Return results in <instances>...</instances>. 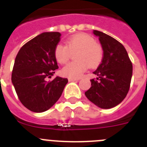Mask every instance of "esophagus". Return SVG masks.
I'll return each instance as SVG.
<instances>
[{"label": "esophagus", "mask_w": 147, "mask_h": 147, "mask_svg": "<svg viewBox=\"0 0 147 147\" xmlns=\"http://www.w3.org/2000/svg\"><path fill=\"white\" fill-rule=\"evenodd\" d=\"M78 79H73V78H69L68 79V81L69 82H74V81H78Z\"/></svg>", "instance_id": "34e87169"}]
</instances>
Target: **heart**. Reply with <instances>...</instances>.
<instances>
[{
  "mask_svg": "<svg viewBox=\"0 0 147 147\" xmlns=\"http://www.w3.org/2000/svg\"><path fill=\"white\" fill-rule=\"evenodd\" d=\"M78 51L76 55V62H73L65 66L62 70L64 76L73 79L80 78L88 69L96 67L103 59V50L101 45L96 43L94 39L81 33L69 37L66 45L59 43L54 50L55 58L59 64H65L71 58V53Z\"/></svg>",
  "mask_w": 147,
  "mask_h": 147,
  "instance_id": "b5f03b06",
  "label": "heart"
}]
</instances>
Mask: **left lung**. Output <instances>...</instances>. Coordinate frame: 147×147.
<instances>
[{"label": "left lung", "instance_id": "obj_1", "mask_svg": "<svg viewBox=\"0 0 147 147\" xmlns=\"http://www.w3.org/2000/svg\"><path fill=\"white\" fill-rule=\"evenodd\" d=\"M103 49V59L93 72L98 76L91 80V85L85 93L87 98L102 109L117 106L129 91L132 64L121 43L109 35L93 30Z\"/></svg>", "mask_w": 147, "mask_h": 147}]
</instances>
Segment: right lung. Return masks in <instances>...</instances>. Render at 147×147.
Masks as SVG:
<instances>
[{"label": "right lung", "mask_w": 147, "mask_h": 147, "mask_svg": "<svg viewBox=\"0 0 147 147\" xmlns=\"http://www.w3.org/2000/svg\"><path fill=\"white\" fill-rule=\"evenodd\" d=\"M59 32H43L23 45L18 51L11 82L20 102L34 113L45 112L60 98L68 80L59 76L47 82L58 68L54 50Z\"/></svg>", "instance_id": "obj_1"}]
</instances>
